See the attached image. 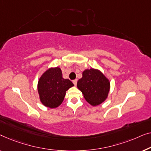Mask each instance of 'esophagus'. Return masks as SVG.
Masks as SVG:
<instances>
[{
  "mask_svg": "<svg viewBox=\"0 0 151 151\" xmlns=\"http://www.w3.org/2000/svg\"><path fill=\"white\" fill-rule=\"evenodd\" d=\"M73 83H74V85H75V86H76V83H77V79L73 80Z\"/></svg>",
  "mask_w": 151,
  "mask_h": 151,
  "instance_id": "34e87169",
  "label": "esophagus"
}]
</instances>
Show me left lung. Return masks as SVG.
<instances>
[{
  "label": "left lung",
  "mask_w": 151,
  "mask_h": 151,
  "mask_svg": "<svg viewBox=\"0 0 151 151\" xmlns=\"http://www.w3.org/2000/svg\"><path fill=\"white\" fill-rule=\"evenodd\" d=\"M82 75V78L77 82V88L82 92L85 99L93 106L105 101L109 92V80L101 71L94 68L86 70Z\"/></svg>",
  "instance_id": "8db88e82"
}]
</instances>
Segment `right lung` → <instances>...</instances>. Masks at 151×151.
I'll list each match as a JSON object with an SVG mask.
<instances>
[{
    "instance_id": "right-lung-1",
    "label": "right lung",
    "mask_w": 151,
    "mask_h": 151,
    "mask_svg": "<svg viewBox=\"0 0 151 151\" xmlns=\"http://www.w3.org/2000/svg\"><path fill=\"white\" fill-rule=\"evenodd\" d=\"M73 86L71 81L62 77L59 68L48 69L38 81L37 90L40 101L46 107H57L64 99L65 92Z\"/></svg>"
}]
</instances>
